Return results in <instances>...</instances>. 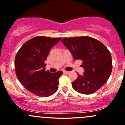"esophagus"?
Returning a JSON list of instances; mask_svg holds the SVG:
<instances>
[{"label": "esophagus", "mask_w": 125, "mask_h": 125, "mask_svg": "<svg viewBox=\"0 0 125 125\" xmlns=\"http://www.w3.org/2000/svg\"><path fill=\"white\" fill-rule=\"evenodd\" d=\"M63 73H65V74H68L69 73V71H66V70H64V71H63Z\"/></svg>", "instance_id": "esophagus-1"}]
</instances>
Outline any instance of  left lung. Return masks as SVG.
Masks as SVG:
<instances>
[{"mask_svg": "<svg viewBox=\"0 0 125 125\" xmlns=\"http://www.w3.org/2000/svg\"><path fill=\"white\" fill-rule=\"evenodd\" d=\"M61 42L69 50L74 60H81L84 72L78 74L72 83L79 93L92 94L107 82L112 69V58L108 49L100 41L89 36L63 38Z\"/></svg>", "mask_w": 125, "mask_h": 125, "instance_id": "left-lung-1", "label": "left lung"}]
</instances>
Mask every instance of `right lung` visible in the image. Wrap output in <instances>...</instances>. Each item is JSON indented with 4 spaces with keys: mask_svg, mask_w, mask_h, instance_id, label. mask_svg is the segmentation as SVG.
I'll return each mask as SVG.
<instances>
[{
    "mask_svg": "<svg viewBox=\"0 0 125 125\" xmlns=\"http://www.w3.org/2000/svg\"><path fill=\"white\" fill-rule=\"evenodd\" d=\"M61 38L36 36L23 44L14 61L16 76L28 91L41 97L52 95L58 89V79L62 72L45 71L50 50L61 41Z\"/></svg>",
    "mask_w": 125,
    "mask_h": 125,
    "instance_id": "1",
    "label": "right lung"
}]
</instances>
